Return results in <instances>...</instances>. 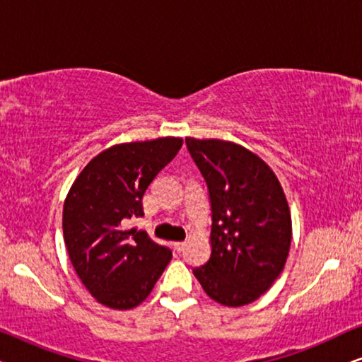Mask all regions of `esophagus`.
I'll return each mask as SVG.
<instances>
[{"label":"esophagus","instance_id":"obj_1","mask_svg":"<svg viewBox=\"0 0 362 362\" xmlns=\"http://www.w3.org/2000/svg\"><path fill=\"white\" fill-rule=\"evenodd\" d=\"M175 249H176V252H182L185 250V247H186V242H175Z\"/></svg>","mask_w":362,"mask_h":362}]
</instances>
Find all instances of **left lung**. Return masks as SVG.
<instances>
[{
	"instance_id": "1",
	"label": "left lung",
	"mask_w": 362,
	"mask_h": 362,
	"mask_svg": "<svg viewBox=\"0 0 362 362\" xmlns=\"http://www.w3.org/2000/svg\"><path fill=\"white\" fill-rule=\"evenodd\" d=\"M187 151L209 189L211 257L192 274L207 295L244 306L270 288L284 270L291 217L275 173L247 148L186 138Z\"/></svg>"
}]
</instances>
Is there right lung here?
I'll list each match as a JSON object with an SVG mask.
<instances>
[{"mask_svg": "<svg viewBox=\"0 0 362 362\" xmlns=\"http://www.w3.org/2000/svg\"><path fill=\"white\" fill-rule=\"evenodd\" d=\"M181 138L115 145L83 168L64 202L62 230L78 279L108 308L130 310L151 293L171 250L128 224L143 194L177 155Z\"/></svg>", "mask_w": 362, "mask_h": 362, "instance_id": "obj_1", "label": "right lung"}]
</instances>
